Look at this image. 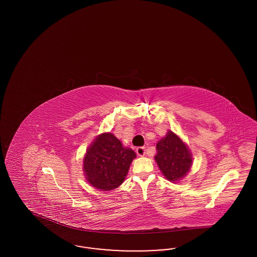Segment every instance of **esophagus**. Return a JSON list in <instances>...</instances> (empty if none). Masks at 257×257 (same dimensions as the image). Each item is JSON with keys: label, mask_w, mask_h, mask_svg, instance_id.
I'll return each instance as SVG.
<instances>
[{"label": "esophagus", "mask_w": 257, "mask_h": 257, "mask_svg": "<svg viewBox=\"0 0 257 257\" xmlns=\"http://www.w3.org/2000/svg\"><path fill=\"white\" fill-rule=\"evenodd\" d=\"M136 152H137V154H138L139 156H145V155H146V148L143 147H138V148L136 149Z\"/></svg>", "instance_id": "1"}]
</instances>
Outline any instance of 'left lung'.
Here are the masks:
<instances>
[{"instance_id":"8db88e82","label":"left lung","mask_w":257,"mask_h":257,"mask_svg":"<svg viewBox=\"0 0 257 257\" xmlns=\"http://www.w3.org/2000/svg\"><path fill=\"white\" fill-rule=\"evenodd\" d=\"M156 149L155 161L169 181L177 182L187 175L192 167L193 157L190 149L177 135L169 131L158 142Z\"/></svg>"}]
</instances>
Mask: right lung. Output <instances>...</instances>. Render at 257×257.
<instances>
[{
  "mask_svg": "<svg viewBox=\"0 0 257 257\" xmlns=\"http://www.w3.org/2000/svg\"><path fill=\"white\" fill-rule=\"evenodd\" d=\"M136 153L124 147L111 133L99 135L86 149L84 172L86 180L101 191H110L125 180Z\"/></svg>",
  "mask_w": 257,
  "mask_h": 257,
  "instance_id": "right-lung-1",
  "label": "right lung"
}]
</instances>
